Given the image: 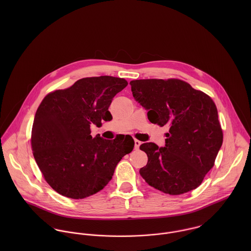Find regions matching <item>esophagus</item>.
<instances>
[{
	"instance_id": "esophagus-1",
	"label": "esophagus",
	"mask_w": 251,
	"mask_h": 251,
	"mask_svg": "<svg viewBox=\"0 0 251 251\" xmlns=\"http://www.w3.org/2000/svg\"><path fill=\"white\" fill-rule=\"evenodd\" d=\"M140 145H141V142L139 141V140H134V149L135 150H138L139 149V147H140Z\"/></svg>"
}]
</instances>
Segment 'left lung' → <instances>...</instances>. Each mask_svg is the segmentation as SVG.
Instances as JSON below:
<instances>
[{"label":"left lung","mask_w":251,"mask_h":251,"mask_svg":"<svg viewBox=\"0 0 251 251\" xmlns=\"http://www.w3.org/2000/svg\"><path fill=\"white\" fill-rule=\"evenodd\" d=\"M129 84L149 121L169 126L165 147L151 142L140 146L148 155L140 175L149 185L171 195L195 189L213 168L223 141L215 102L179 79H141Z\"/></svg>","instance_id":"1"}]
</instances>
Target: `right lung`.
<instances>
[{"mask_svg": "<svg viewBox=\"0 0 251 251\" xmlns=\"http://www.w3.org/2000/svg\"><path fill=\"white\" fill-rule=\"evenodd\" d=\"M127 86L123 78L87 77L48 94L36 110L34 157L45 180L58 193L83 199L101 190L119 161L134 147L129 135L114 140L91 135V126L111 121L113 98Z\"/></svg>", "mask_w": 251, "mask_h": 251, "instance_id": "right-lung-1", "label": "right lung"}]
</instances>
